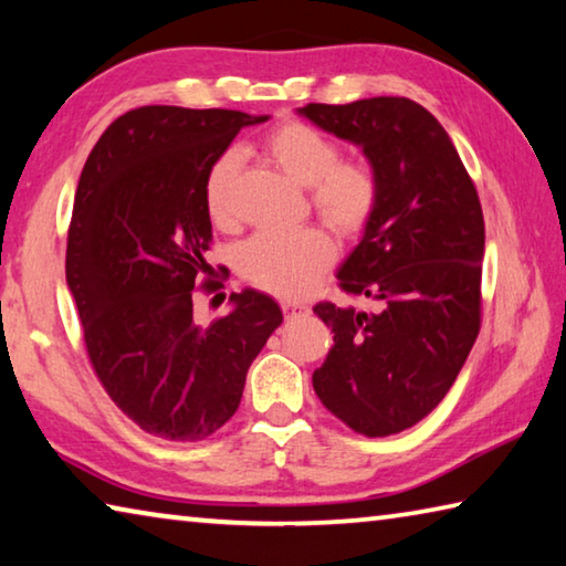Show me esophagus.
<instances>
[{
	"label": "esophagus",
	"instance_id": "esophagus-1",
	"mask_svg": "<svg viewBox=\"0 0 566 566\" xmlns=\"http://www.w3.org/2000/svg\"><path fill=\"white\" fill-rule=\"evenodd\" d=\"M282 312H284L286 319H294V317H302V314L310 312V306L300 304V302H284L282 304Z\"/></svg>",
	"mask_w": 566,
	"mask_h": 566
}]
</instances>
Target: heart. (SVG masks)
<instances>
[{"label": "heart", "mask_w": 566, "mask_h": 566, "mask_svg": "<svg viewBox=\"0 0 566 566\" xmlns=\"http://www.w3.org/2000/svg\"><path fill=\"white\" fill-rule=\"evenodd\" d=\"M266 155L294 181L310 187L314 212L334 232L359 234L369 224L379 202V179L367 161L339 159V145L327 134L300 119L276 124L264 139ZM242 169V151L227 149L205 177V207L212 222H237L234 185ZM334 262V244L317 227L294 232H260L249 237L237 252V270L266 294L300 300L310 294Z\"/></svg>", "instance_id": "heart-1"}]
</instances>
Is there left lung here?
Instances as JSON below:
<instances>
[{"instance_id":"left-lung-1","label":"left lung","mask_w":566,"mask_h":566,"mask_svg":"<svg viewBox=\"0 0 566 566\" xmlns=\"http://www.w3.org/2000/svg\"><path fill=\"white\" fill-rule=\"evenodd\" d=\"M300 114L359 145L379 179L375 214L337 272L375 310L314 306L334 347L312 385L354 432H405L444 399L482 327L476 187L442 124L407 97L312 102Z\"/></svg>"}]
</instances>
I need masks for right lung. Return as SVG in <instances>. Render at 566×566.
<instances>
[{"mask_svg": "<svg viewBox=\"0 0 566 566\" xmlns=\"http://www.w3.org/2000/svg\"><path fill=\"white\" fill-rule=\"evenodd\" d=\"M260 122L234 109H132L102 134L76 187L66 284L92 369L142 432L167 442H199L234 417L249 364L284 319L254 290L229 296L234 310L209 327L191 304L224 286L209 280L205 177Z\"/></svg>", "mask_w": 566, "mask_h": 566, "instance_id": "add662e5", "label": "right lung"}]
</instances>
